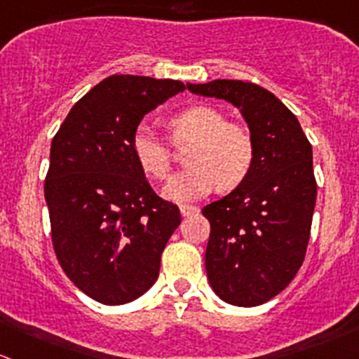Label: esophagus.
I'll return each mask as SVG.
<instances>
[{"instance_id": "obj_1", "label": "esophagus", "mask_w": 359, "mask_h": 359, "mask_svg": "<svg viewBox=\"0 0 359 359\" xmlns=\"http://www.w3.org/2000/svg\"><path fill=\"white\" fill-rule=\"evenodd\" d=\"M180 211H182L183 217H192V215L199 213V208L192 206V204H182V206H180Z\"/></svg>"}]
</instances>
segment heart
Returning a JSON list of instances; mask_svg holds the SVG:
<instances>
[{
  "label": "heart",
  "instance_id": "1",
  "mask_svg": "<svg viewBox=\"0 0 359 359\" xmlns=\"http://www.w3.org/2000/svg\"><path fill=\"white\" fill-rule=\"evenodd\" d=\"M167 126L174 144L192 141L187 151V167L165 187V197L172 201H194L213 192L218 185L233 190L250 176L257 144L250 128L217 107L196 104L170 116ZM132 153L146 176L165 180L172 167V155L151 126L141 125L132 137Z\"/></svg>",
  "mask_w": 359,
  "mask_h": 359
}]
</instances>
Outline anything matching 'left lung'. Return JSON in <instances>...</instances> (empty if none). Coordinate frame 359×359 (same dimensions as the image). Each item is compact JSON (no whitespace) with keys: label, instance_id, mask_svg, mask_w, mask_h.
<instances>
[{"label":"left lung","instance_id":"8db88e82","mask_svg":"<svg viewBox=\"0 0 359 359\" xmlns=\"http://www.w3.org/2000/svg\"><path fill=\"white\" fill-rule=\"evenodd\" d=\"M187 88L231 102L254 134L250 176L203 215L211 225L206 271L213 291L231 305H262L291 284L305 261L317 197L312 144L298 118L257 84L217 79Z\"/></svg>","mask_w":359,"mask_h":359}]
</instances>
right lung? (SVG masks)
<instances>
[{"label":"right lung","mask_w":359,"mask_h":359,"mask_svg":"<svg viewBox=\"0 0 359 359\" xmlns=\"http://www.w3.org/2000/svg\"><path fill=\"white\" fill-rule=\"evenodd\" d=\"M185 88L111 75L70 109L50 144L43 194L54 254L68 278L104 305L132 302L155 284L182 224L176 204L149 187L132 137L144 114Z\"/></svg>","instance_id":"add662e5"}]
</instances>
